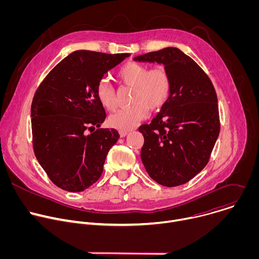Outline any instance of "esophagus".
Here are the masks:
<instances>
[{"label":"esophagus","instance_id":"34e87169","mask_svg":"<svg viewBox=\"0 0 259 259\" xmlns=\"http://www.w3.org/2000/svg\"><path fill=\"white\" fill-rule=\"evenodd\" d=\"M119 134H120L121 137H125V136L128 134V131H122V130H120V131H119Z\"/></svg>","mask_w":259,"mask_h":259}]
</instances>
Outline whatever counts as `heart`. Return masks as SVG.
Segmentation results:
<instances>
[{"label":"heart","mask_w":259,"mask_h":259,"mask_svg":"<svg viewBox=\"0 0 259 259\" xmlns=\"http://www.w3.org/2000/svg\"><path fill=\"white\" fill-rule=\"evenodd\" d=\"M117 80L121 85L132 87L131 105L118 109L108 118V125L118 130L127 131L142 121L149 110L160 109L169 99L171 93V78L168 70L158 65L150 68L146 64L129 61L117 71ZM100 104L113 110L116 107L115 89L102 79L95 88Z\"/></svg>","instance_id":"b5f03b06"}]
</instances>
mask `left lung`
<instances>
[{"mask_svg":"<svg viewBox=\"0 0 259 259\" xmlns=\"http://www.w3.org/2000/svg\"><path fill=\"white\" fill-rule=\"evenodd\" d=\"M163 63L171 78L168 101L151 124L138 130L144 143L141 161L161 186H181L208 164L220 131L217 95L207 73L174 47L134 57Z\"/></svg>","mask_w":259,"mask_h":259,"instance_id":"obj_1","label":"left lung"}]
</instances>
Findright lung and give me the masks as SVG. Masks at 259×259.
<instances>
[{"mask_svg": "<svg viewBox=\"0 0 259 259\" xmlns=\"http://www.w3.org/2000/svg\"><path fill=\"white\" fill-rule=\"evenodd\" d=\"M128 56L75 51L35 91L30 108L33 153L61 190L83 192L101 176L106 155L120 135L116 129L99 128L106 115L95 88L107 70ZM94 126L98 129L91 132Z\"/></svg>", "mask_w": 259, "mask_h": 259, "instance_id": "add662e5", "label": "right lung"}]
</instances>
